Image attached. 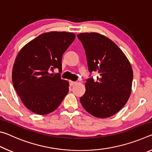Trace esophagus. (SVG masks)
Returning <instances> with one entry per match:
<instances>
[{
	"label": "esophagus",
	"mask_w": 152,
	"mask_h": 152,
	"mask_svg": "<svg viewBox=\"0 0 152 152\" xmlns=\"http://www.w3.org/2000/svg\"><path fill=\"white\" fill-rule=\"evenodd\" d=\"M76 84V82H74V81H70V85L71 86H72L74 85H75V84Z\"/></svg>",
	"instance_id": "esophagus-1"
}]
</instances>
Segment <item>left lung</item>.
<instances>
[{
	"label": "left lung",
	"mask_w": 152,
	"mask_h": 152,
	"mask_svg": "<svg viewBox=\"0 0 152 152\" xmlns=\"http://www.w3.org/2000/svg\"><path fill=\"white\" fill-rule=\"evenodd\" d=\"M84 48L89 72L99 74L96 81L86 80L80 101L84 109L98 118L111 117L127 103L132 92L133 70L122 50L98 33L77 35Z\"/></svg>",
	"instance_id": "obj_1"
}]
</instances>
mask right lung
<instances>
[{
	"label": "right lung",
	"mask_w": 152,
	"mask_h": 152,
	"mask_svg": "<svg viewBox=\"0 0 152 152\" xmlns=\"http://www.w3.org/2000/svg\"><path fill=\"white\" fill-rule=\"evenodd\" d=\"M75 39V34L51 31L27 43L18 53L12 72L14 88L23 103L37 115H47L60 106L69 91V82L60 74L63 53Z\"/></svg>",
	"instance_id": "add662e5"
}]
</instances>
